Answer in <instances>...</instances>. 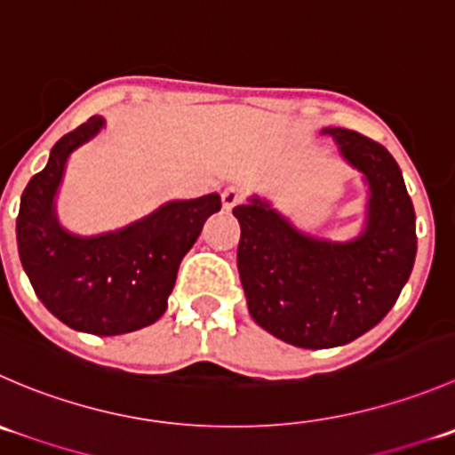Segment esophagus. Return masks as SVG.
Returning <instances> with one entry per match:
<instances>
[{
    "label": "esophagus",
    "instance_id": "esophagus-1",
    "mask_svg": "<svg viewBox=\"0 0 455 455\" xmlns=\"http://www.w3.org/2000/svg\"><path fill=\"white\" fill-rule=\"evenodd\" d=\"M242 191L240 188H235V187H227L222 191V206L227 211H231L233 206H237V204H242Z\"/></svg>",
    "mask_w": 455,
    "mask_h": 455
}]
</instances>
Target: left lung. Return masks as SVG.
Masks as SVG:
<instances>
[{
    "instance_id": "obj_1",
    "label": "left lung",
    "mask_w": 455,
    "mask_h": 455,
    "mask_svg": "<svg viewBox=\"0 0 455 455\" xmlns=\"http://www.w3.org/2000/svg\"><path fill=\"white\" fill-rule=\"evenodd\" d=\"M369 180L367 231L347 244L295 231L259 200L233 209L240 222L237 271L253 320L302 349L347 345L398 299L416 259V211L403 171L376 140L324 129Z\"/></svg>"
}]
</instances>
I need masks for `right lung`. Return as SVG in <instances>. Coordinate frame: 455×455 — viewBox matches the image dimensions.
I'll list each match as a JSON object with an SVG mask.
<instances>
[{
    "mask_svg": "<svg viewBox=\"0 0 455 455\" xmlns=\"http://www.w3.org/2000/svg\"><path fill=\"white\" fill-rule=\"evenodd\" d=\"M92 116L52 147L46 169L21 193L17 249L44 307L70 329L120 335L160 320L180 262L206 218L222 209L218 193L171 202L124 231L75 237L57 227L52 197L70 151L101 129Z\"/></svg>",
    "mask_w": 455,
    "mask_h": 455,
    "instance_id": "add662e5",
    "label": "right lung"
}]
</instances>
